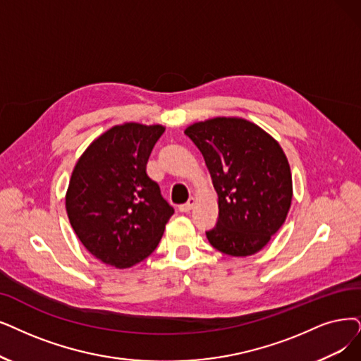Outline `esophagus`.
I'll return each mask as SVG.
<instances>
[{
  "mask_svg": "<svg viewBox=\"0 0 361 361\" xmlns=\"http://www.w3.org/2000/svg\"><path fill=\"white\" fill-rule=\"evenodd\" d=\"M194 203H195V198L191 197L188 201H186L185 204H180V206H179V212H182V213L190 212V210L194 207Z\"/></svg>",
  "mask_w": 361,
  "mask_h": 361,
  "instance_id": "esophagus-1",
  "label": "esophagus"
}]
</instances>
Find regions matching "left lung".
<instances>
[{
    "label": "left lung",
    "mask_w": 361,
    "mask_h": 361,
    "mask_svg": "<svg viewBox=\"0 0 361 361\" xmlns=\"http://www.w3.org/2000/svg\"><path fill=\"white\" fill-rule=\"evenodd\" d=\"M203 154L218 194L219 218L206 231L212 246L229 256L264 249L289 213L290 166L279 142L243 118L218 117L185 130Z\"/></svg>",
    "instance_id": "obj_1"
}]
</instances>
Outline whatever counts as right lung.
<instances>
[{
    "label": "right lung",
    "instance_id": "right-lung-1",
    "mask_svg": "<svg viewBox=\"0 0 361 361\" xmlns=\"http://www.w3.org/2000/svg\"><path fill=\"white\" fill-rule=\"evenodd\" d=\"M166 128L160 124L114 126L77 161L66 192V213L77 237L99 261L130 268L160 243L175 213L147 163Z\"/></svg>",
    "mask_w": 361,
    "mask_h": 361
}]
</instances>
